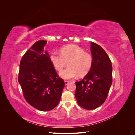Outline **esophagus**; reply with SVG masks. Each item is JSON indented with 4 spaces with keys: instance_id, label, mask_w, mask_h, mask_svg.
Returning <instances> with one entry per match:
<instances>
[{
    "instance_id": "esophagus-1",
    "label": "esophagus",
    "mask_w": 135,
    "mask_h": 135,
    "mask_svg": "<svg viewBox=\"0 0 135 135\" xmlns=\"http://www.w3.org/2000/svg\"><path fill=\"white\" fill-rule=\"evenodd\" d=\"M64 83H65V85H67V84L69 83V81H67V80H65V81H64Z\"/></svg>"
}]
</instances>
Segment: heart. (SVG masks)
I'll return each instance as SVG.
<instances>
[{"label": "heart", "instance_id": "obj_1", "mask_svg": "<svg viewBox=\"0 0 135 135\" xmlns=\"http://www.w3.org/2000/svg\"><path fill=\"white\" fill-rule=\"evenodd\" d=\"M60 54L56 52L50 55L53 66L59 71L62 70L68 62V68L60 73V76L64 79H70L86 75L90 70L93 63L92 55L85 52L83 48L71 44L60 49Z\"/></svg>", "mask_w": 135, "mask_h": 135}]
</instances>
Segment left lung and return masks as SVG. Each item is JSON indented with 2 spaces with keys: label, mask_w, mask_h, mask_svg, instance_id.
Wrapping results in <instances>:
<instances>
[{
  "label": "left lung",
  "mask_w": 135,
  "mask_h": 135,
  "mask_svg": "<svg viewBox=\"0 0 135 135\" xmlns=\"http://www.w3.org/2000/svg\"><path fill=\"white\" fill-rule=\"evenodd\" d=\"M93 63L83 79L76 81L75 96L80 107L87 110L99 107L106 100L112 84V65L99 45L91 43Z\"/></svg>",
  "instance_id": "8db88e82"
}]
</instances>
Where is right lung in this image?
<instances>
[{
	"mask_svg": "<svg viewBox=\"0 0 135 135\" xmlns=\"http://www.w3.org/2000/svg\"><path fill=\"white\" fill-rule=\"evenodd\" d=\"M47 42L38 40L23 56L18 78L26 101L43 112L51 110L59 104L65 86L48 52L44 50Z\"/></svg>",
	"mask_w": 135,
	"mask_h": 135,
	"instance_id": "add662e5",
	"label": "right lung"
}]
</instances>
